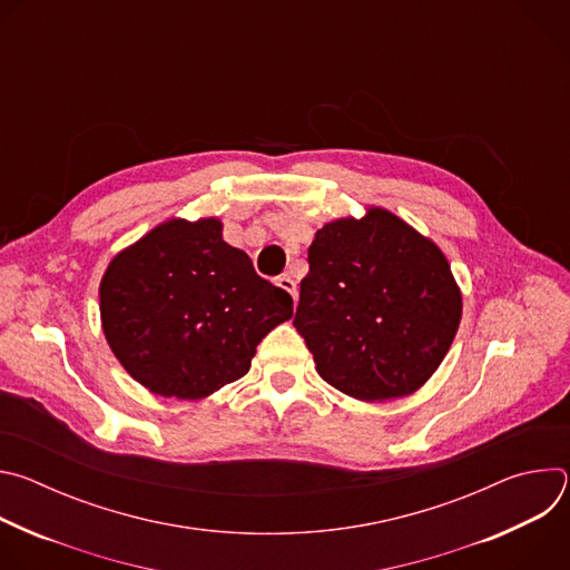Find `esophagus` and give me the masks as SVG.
<instances>
[{"instance_id":"obj_1","label":"esophagus","mask_w":570,"mask_h":570,"mask_svg":"<svg viewBox=\"0 0 570 570\" xmlns=\"http://www.w3.org/2000/svg\"><path fill=\"white\" fill-rule=\"evenodd\" d=\"M282 291H286L295 302H297V286H295V282L288 277V275H282V277H277V282H275Z\"/></svg>"}]
</instances>
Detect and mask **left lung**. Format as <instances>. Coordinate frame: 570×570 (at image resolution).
I'll return each instance as SVG.
<instances>
[{
  "mask_svg": "<svg viewBox=\"0 0 570 570\" xmlns=\"http://www.w3.org/2000/svg\"><path fill=\"white\" fill-rule=\"evenodd\" d=\"M462 295L442 250L387 209L315 232L295 330L317 374L361 401L420 390L446 356Z\"/></svg>",
  "mask_w": 570,
  "mask_h": 570,
  "instance_id": "obj_1",
  "label": "left lung"
}]
</instances>
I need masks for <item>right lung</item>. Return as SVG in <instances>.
<instances>
[{"instance_id": "add662e5", "label": "right lung", "mask_w": 570, "mask_h": 570, "mask_svg": "<svg viewBox=\"0 0 570 570\" xmlns=\"http://www.w3.org/2000/svg\"><path fill=\"white\" fill-rule=\"evenodd\" d=\"M104 334L124 370L161 396L203 399L248 374L293 297L223 240L216 218H171L121 250L101 288Z\"/></svg>"}]
</instances>
